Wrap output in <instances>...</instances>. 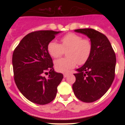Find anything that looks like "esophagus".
<instances>
[{"mask_svg": "<svg viewBox=\"0 0 125 125\" xmlns=\"http://www.w3.org/2000/svg\"><path fill=\"white\" fill-rule=\"evenodd\" d=\"M69 74H70L69 73H64V74H63L64 78H66V77H67V76Z\"/></svg>", "mask_w": 125, "mask_h": 125, "instance_id": "obj_1", "label": "esophagus"}]
</instances>
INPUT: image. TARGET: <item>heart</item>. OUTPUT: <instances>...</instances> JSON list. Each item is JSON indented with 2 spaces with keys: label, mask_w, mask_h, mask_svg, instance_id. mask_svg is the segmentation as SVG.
<instances>
[{
  "label": "heart",
  "mask_w": 125,
  "mask_h": 125,
  "mask_svg": "<svg viewBox=\"0 0 125 125\" xmlns=\"http://www.w3.org/2000/svg\"><path fill=\"white\" fill-rule=\"evenodd\" d=\"M59 44L52 41L47 45V51L54 58H57L64 54V51L68 50V57L61 58L54 62L56 69L59 72H66L78 64H83L89 59L92 50L91 41L88 39L75 33L69 32L61 38Z\"/></svg>",
  "instance_id": "b5f03b06"
}]
</instances>
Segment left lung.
Returning a JSON list of instances; mask_svg holds the SVG:
<instances>
[{
	"label": "left lung",
	"instance_id": "obj_1",
	"mask_svg": "<svg viewBox=\"0 0 125 125\" xmlns=\"http://www.w3.org/2000/svg\"><path fill=\"white\" fill-rule=\"evenodd\" d=\"M74 31L90 39L92 50L84 64L74 74L76 81L73 89L76 98L85 103L99 100L107 92L115 78L116 55L105 35L93 29Z\"/></svg>",
	"mask_w": 125,
	"mask_h": 125
}]
</instances>
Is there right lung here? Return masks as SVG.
Wrapping results in <instances>:
<instances>
[{
  "label": "right lung",
  "instance_id": "add662e5",
  "mask_svg": "<svg viewBox=\"0 0 125 125\" xmlns=\"http://www.w3.org/2000/svg\"><path fill=\"white\" fill-rule=\"evenodd\" d=\"M60 31H38L21 41L12 55L14 81L17 88L30 101L37 104L51 102L63 74L56 72L47 45ZM48 70L49 73L47 71ZM49 74L47 78L43 74Z\"/></svg>",
  "mask_w": 125,
  "mask_h": 125
}]
</instances>
